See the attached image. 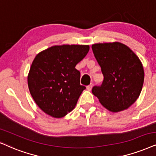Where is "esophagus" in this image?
<instances>
[{"mask_svg":"<svg viewBox=\"0 0 156 156\" xmlns=\"http://www.w3.org/2000/svg\"><path fill=\"white\" fill-rule=\"evenodd\" d=\"M92 87H93V84L90 83V85H88V86H87V89H88V90H90L92 89Z\"/></svg>","mask_w":156,"mask_h":156,"instance_id":"obj_1","label":"esophagus"}]
</instances>
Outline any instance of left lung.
Segmentation results:
<instances>
[{
  "label": "left lung",
  "instance_id": "left-lung-1",
  "mask_svg": "<svg viewBox=\"0 0 156 156\" xmlns=\"http://www.w3.org/2000/svg\"><path fill=\"white\" fill-rule=\"evenodd\" d=\"M92 50L101 66L104 80L92 93L101 105L112 112L128 109L140 94L144 69L137 55L121 42L96 43Z\"/></svg>",
  "mask_w": 156,
  "mask_h": 156
}]
</instances>
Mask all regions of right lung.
I'll return each instance as SVG.
<instances>
[{"instance_id": "1", "label": "right lung", "mask_w": 156, "mask_h": 156, "mask_svg": "<svg viewBox=\"0 0 156 156\" xmlns=\"http://www.w3.org/2000/svg\"><path fill=\"white\" fill-rule=\"evenodd\" d=\"M89 45H55L38 53L27 81L37 105L55 118L63 117L76 107L84 86L75 67L89 51Z\"/></svg>"}]
</instances>
